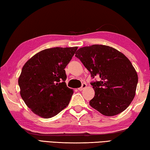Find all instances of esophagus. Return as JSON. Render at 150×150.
<instances>
[{
    "mask_svg": "<svg viewBox=\"0 0 150 150\" xmlns=\"http://www.w3.org/2000/svg\"><path fill=\"white\" fill-rule=\"evenodd\" d=\"M86 86H87V84H86V83H83L82 85V86L78 88V90H79V91H82V90H84V88H86Z\"/></svg>",
    "mask_w": 150,
    "mask_h": 150,
    "instance_id": "esophagus-1",
    "label": "esophagus"
}]
</instances>
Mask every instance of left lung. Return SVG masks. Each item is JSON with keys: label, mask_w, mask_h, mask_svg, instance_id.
Returning a JSON list of instances; mask_svg holds the SVG:
<instances>
[{"label": "left lung", "mask_w": 150, "mask_h": 150, "mask_svg": "<svg viewBox=\"0 0 150 150\" xmlns=\"http://www.w3.org/2000/svg\"><path fill=\"white\" fill-rule=\"evenodd\" d=\"M79 58L100 81L91 83L95 92L90 106L106 116L124 111L136 95L138 77L130 61L123 53L109 46L94 45L78 49Z\"/></svg>", "instance_id": "left-lung-1"}]
</instances>
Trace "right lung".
Returning a JSON list of instances; mask_svg holds the SVG:
<instances>
[{
	"label": "right lung",
	"mask_w": 150,
	"mask_h": 150,
	"mask_svg": "<svg viewBox=\"0 0 150 150\" xmlns=\"http://www.w3.org/2000/svg\"><path fill=\"white\" fill-rule=\"evenodd\" d=\"M77 49H45L24 64L18 78L20 94L34 114L50 118L69 104L74 91L66 86L64 68Z\"/></svg>",
	"instance_id": "obj_1"
}]
</instances>
